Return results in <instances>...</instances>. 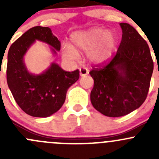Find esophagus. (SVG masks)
I'll list each match as a JSON object with an SVG mask.
<instances>
[{
	"label": "esophagus",
	"instance_id": "obj_1",
	"mask_svg": "<svg viewBox=\"0 0 159 159\" xmlns=\"http://www.w3.org/2000/svg\"><path fill=\"white\" fill-rule=\"evenodd\" d=\"M79 72L81 76H84V75H88V74L89 73V70H88L86 68H81L79 69Z\"/></svg>",
	"mask_w": 159,
	"mask_h": 159
}]
</instances>
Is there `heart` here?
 Here are the masks:
<instances>
[{"label":"heart","instance_id":"heart-1","mask_svg":"<svg viewBox=\"0 0 159 159\" xmlns=\"http://www.w3.org/2000/svg\"><path fill=\"white\" fill-rule=\"evenodd\" d=\"M72 46L63 48V55L69 60H76L78 51H88V57L91 62L102 64L111 56L117 43L116 36L101 28L78 31L70 36Z\"/></svg>","mask_w":159,"mask_h":159}]
</instances>
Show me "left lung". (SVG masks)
Listing matches in <instances>:
<instances>
[{
	"mask_svg": "<svg viewBox=\"0 0 159 159\" xmlns=\"http://www.w3.org/2000/svg\"><path fill=\"white\" fill-rule=\"evenodd\" d=\"M122 38L108 63L93 67V107L108 117H121L139 108L146 99L153 72L150 49L132 26L120 23Z\"/></svg>",
	"mask_w": 159,
	"mask_h": 159,
	"instance_id": "8db88e82",
	"label": "left lung"
}]
</instances>
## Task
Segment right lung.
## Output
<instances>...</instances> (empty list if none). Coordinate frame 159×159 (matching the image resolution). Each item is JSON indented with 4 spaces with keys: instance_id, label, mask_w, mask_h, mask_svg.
<instances>
[{
    "instance_id": "right-lung-1",
    "label": "right lung",
    "mask_w": 159,
    "mask_h": 159,
    "mask_svg": "<svg viewBox=\"0 0 159 159\" xmlns=\"http://www.w3.org/2000/svg\"><path fill=\"white\" fill-rule=\"evenodd\" d=\"M51 46L53 53L61 49V42L48 27L30 28L11 45L7 54V81L14 100L26 114L46 118L65 103L68 89L79 78V70H64L51 63L45 71L34 75L27 69L24 56L35 41Z\"/></svg>"
}]
</instances>
